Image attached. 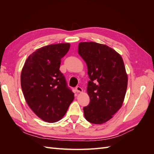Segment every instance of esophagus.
Masks as SVG:
<instances>
[{
    "label": "esophagus",
    "instance_id": "obj_1",
    "mask_svg": "<svg viewBox=\"0 0 154 154\" xmlns=\"http://www.w3.org/2000/svg\"><path fill=\"white\" fill-rule=\"evenodd\" d=\"M76 91L77 92H82L83 89H82V88L81 87L78 86V87H76Z\"/></svg>",
    "mask_w": 154,
    "mask_h": 154
}]
</instances>
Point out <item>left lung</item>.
<instances>
[{"instance_id":"1","label":"left lung","mask_w":154,"mask_h":154,"mask_svg":"<svg viewBox=\"0 0 154 154\" xmlns=\"http://www.w3.org/2000/svg\"><path fill=\"white\" fill-rule=\"evenodd\" d=\"M78 54L87 66L88 105L83 107L85 118L103 124L122 107L127 88L128 76L122 57L115 50L94 42H80Z\"/></svg>"}]
</instances>
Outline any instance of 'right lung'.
Listing matches in <instances>:
<instances>
[{
    "label": "right lung",
    "instance_id": "obj_1",
    "mask_svg": "<svg viewBox=\"0 0 154 154\" xmlns=\"http://www.w3.org/2000/svg\"><path fill=\"white\" fill-rule=\"evenodd\" d=\"M69 49V43L38 49L27 58L22 70L21 87L27 103L46 122L61 119L74 100V93L60 71L61 59Z\"/></svg>",
    "mask_w": 154,
    "mask_h": 154
}]
</instances>
